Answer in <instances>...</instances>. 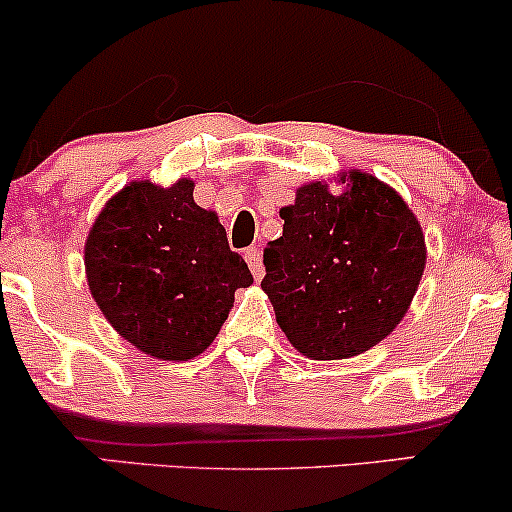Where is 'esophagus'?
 I'll return each mask as SVG.
<instances>
[{
    "label": "esophagus",
    "instance_id": "obj_1",
    "mask_svg": "<svg viewBox=\"0 0 512 512\" xmlns=\"http://www.w3.org/2000/svg\"><path fill=\"white\" fill-rule=\"evenodd\" d=\"M245 262H248L255 281H260L264 276V264H262V250L260 248H248L245 250Z\"/></svg>",
    "mask_w": 512,
    "mask_h": 512
}]
</instances>
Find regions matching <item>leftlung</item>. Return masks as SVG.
<instances>
[{"mask_svg":"<svg viewBox=\"0 0 512 512\" xmlns=\"http://www.w3.org/2000/svg\"><path fill=\"white\" fill-rule=\"evenodd\" d=\"M332 192L305 182L281 207L284 233L264 248L262 289L293 349L315 361L383 342L407 315L426 267L421 223L397 190L349 170Z\"/></svg>","mask_w":512,"mask_h":512,"instance_id":"8db88e82","label":"left lung"}]
</instances>
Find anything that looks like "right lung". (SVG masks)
Listing matches in <instances>:
<instances>
[{
  "label": "right lung",
  "mask_w": 512,
  "mask_h": 512,
  "mask_svg": "<svg viewBox=\"0 0 512 512\" xmlns=\"http://www.w3.org/2000/svg\"><path fill=\"white\" fill-rule=\"evenodd\" d=\"M195 180H132L105 202L84 245L88 291L120 337L161 361L207 351L252 274L228 248Z\"/></svg>",
  "instance_id": "obj_1"
}]
</instances>
